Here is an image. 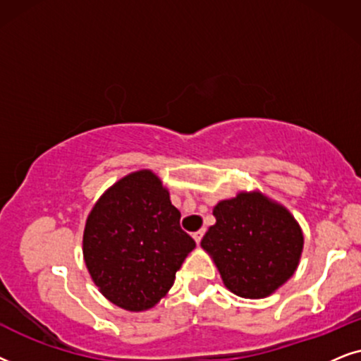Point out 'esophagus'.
Masks as SVG:
<instances>
[{
	"label": "esophagus",
	"instance_id": "obj_1",
	"mask_svg": "<svg viewBox=\"0 0 361 361\" xmlns=\"http://www.w3.org/2000/svg\"><path fill=\"white\" fill-rule=\"evenodd\" d=\"M203 236H204V229H201V231H196V233L193 234V238H195L196 244H200V243H201V239H203Z\"/></svg>",
	"mask_w": 361,
	"mask_h": 361
}]
</instances>
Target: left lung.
<instances>
[{
    "label": "left lung",
    "instance_id": "1",
    "mask_svg": "<svg viewBox=\"0 0 361 361\" xmlns=\"http://www.w3.org/2000/svg\"><path fill=\"white\" fill-rule=\"evenodd\" d=\"M216 224L201 247L213 257L231 292L244 299L271 295L294 276L304 234L284 206L259 191L239 193L214 206Z\"/></svg>",
    "mask_w": 361,
    "mask_h": 361
}]
</instances>
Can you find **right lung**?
Masks as SVG:
<instances>
[{"label":"right lung","mask_w":361,"mask_h":361,"mask_svg":"<svg viewBox=\"0 0 361 361\" xmlns=\"http://www.w3.org/2000/svg\"><path fill=\"white\" fill-rule=\"evenodd\" d=\"M150 170L133 171L100 196L85 221L82 252L100 294L120 309H152L166 295L196 243Z\"/></svg>","instance_id":"add662e5"}]
</instances>
